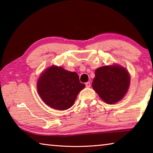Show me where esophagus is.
<instances>
[{"label": "esophagus", "mask_w": 153, "mask_h": 153, "mask_svg": "<svg viewBox=\"0 0 153 153\" xmlns=\"http://www.w3.org/2000/svg\"><path fill=\"white\" fill-rule=\"evenodd\" d=\"M90 86H91V84H90V82H86V86L87 88H90Z\"/></svg>", "instance_id": "34e87169"}]
</instances>
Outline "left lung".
Wrapping results in <instances>:
<instances>
[{
  "mask_svg": "<svg viewBox=\"0 0 153 153\" xmlns=\"http://www.w3.org/2000/svg\"><path fill=\"white\" fill-rule=\"evenodd\" d=\"M129 84L128 71L120 65L113 64L96 69L92 86L103 101L112 105L125 97Z\"/></svg>",
  "mask_w": 153,
  "mask_h": 153,
  "instance_id": "obj_1",
  "label": "left lung"
}]
</instances>
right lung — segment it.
Segmentation results:
<instances>
[{"instance_id": "1", "label": "right lung", "mask_w": 153, "mask_h": 153, "mask_svg": "<svg viewBox=\"0 0 153 153\" xmlns=\"http://www.w3.org/2000/svg\"><path fill=\"white\" fill-rule=\"evenodd\" d=\"M76 72L51 65L40 74L37 82L38 94L46 105L64 111L74 105L77 94L85 88Z\"/></svg>"}]
</instances>
